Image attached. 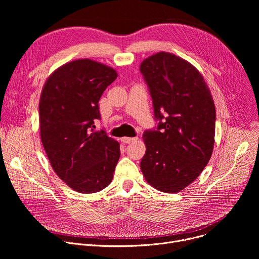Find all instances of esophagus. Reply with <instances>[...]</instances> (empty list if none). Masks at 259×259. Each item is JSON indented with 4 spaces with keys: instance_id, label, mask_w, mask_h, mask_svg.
<instances>
[{
    "instance_id": "obj_1",
    "label": "esophagus",
    "mask_w": 259,
    "mask_h": 259,
    "mask_svg": "<svg viewBox=\"0 0 259 259\" xmlns=\"http://www.w3.org/2000/svg\"><path fill=\"white\" fill-rule=\"evenodd\" d=\"M137 139H138L137 137H123L121 140H122L123 143H130V142H133Z\"/></svg>"
}]
</instances>
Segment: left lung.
Returning a JSON list of instances; mask_svg holds the SVG:
<instances>
[{"label":"left lung","instance_id":"obj_1","mask_svg":"<svg viewBox=\"0 0 259 259\" xmlns=\"http://www.w3.org/2000/svg\"><path fill=\"white\" fill-rule=\"evenodd\" d=\"M140 72L153 99L157 126L145 130L141 171L164 193L187 188L208 164L216 113L210 90L190 62L168 52L150 56Z\"/></svg>","mask_w":259,"mask_h":259}]
</instances>
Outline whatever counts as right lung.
<instances>
[{
	"label": "right lung",
	"mask_w": 259,
	"mask_h": 259,
	"mask_svg": "<svg viewBox=\"0 0 259 259\" xmlns=\"http://www.w3.org/2000/svg\"><path fill=\"white\" fill-rule=\"evenodd\" d=\"M117 71L90 59L57 68L47 80L40 99V131L50 164L69 188L97 193L112 182L120 158L119 142L104 129L98 101Z\"/></svg>",
	"instance_id": "obj_1"
}]
</instances>
